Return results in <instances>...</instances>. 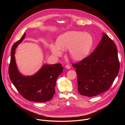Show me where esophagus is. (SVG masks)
I'll return each mask as SVG.
<instances>
[{"label": "esophagus", "instance_id": "1", "mask_svg": "<svg viewBox=\"0 0 125 125\" xmlns=\"http://www.w3.org/2000/svg\"><path fill=\"white\" fill-rule=\"evenodd\" d=\"M65 67H66L67 69H70V68H71V66H70L69 64L66 65L65 66Z\"/></svg>", "mask_w": 125, "mask_h": 125}]
</instances>
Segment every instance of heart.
I'll use <instances>...</instances> for the list:
<instances>
[{
    "mask_svg": "<svg viewBox=\"0 0 125 125\" xmlns=\"http://www.w3.org/2000/svg\"><path fill=\"white\" fill-rule=\"evenodd\" d=\"M93 44L94 39L91 34L80 31H70L60 35L57 40V44H50V48L56 56L61 55V49L70 48L72 58L80 60L88 55Z\"/></svg>",
    "mask_w": 125,
    "mask_h": 125,
    "instance_id": "b5f03b06",
    "label": "heart"
}]
</instances>
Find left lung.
I'll use <instances>...</instances> for the list:
<instances>
[{"label": "left lung", "mask_w": 125, "mask_h": 125, "mask_svg": "<svg viewBox=\"0 0 125 125\" xmlns=\"http://www.w3.org/2000/svg\"><path fill=\"white\" fill-rule=\"evenodd\" d=\"M72 66L76 68L79 93L88 97L100 94L109 90L119 72L116 45L103 33L92 54Z\"/></svg>", "instance_id": "1"}]
</instances>
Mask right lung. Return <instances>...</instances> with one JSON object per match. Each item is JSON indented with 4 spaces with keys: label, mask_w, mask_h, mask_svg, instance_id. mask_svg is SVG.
<instances>
[{
    "label": "right lung",
    "mask_w": 125,
    "mask_h": 125,
    "mask_svg": "<svg viewBox=\"0 0 125 125\" xmlns=\"http://www.w3.org/2000/svg\"><path fill=\"white\" fill-rule=\"evenodd\" d=\"M25 35L26 33L12 47L8 70L9 78L25 99L33 102H46L51 99L55 94L56 80L62 73L63 67L61 64L44 65L33 76L22 75L17 69L14 54L16 48L23 41Z\"/></svg>",
    "instance_id": "add662e5"
}]
</instances>
